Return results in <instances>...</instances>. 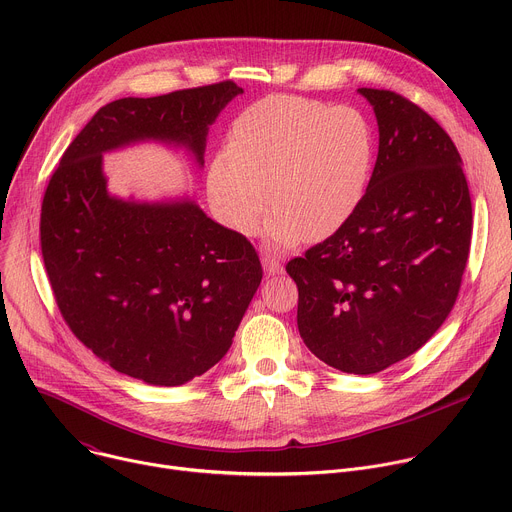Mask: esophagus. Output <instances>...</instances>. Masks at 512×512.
<instances>
[{"label":"esophagus","instance_id":"obj_1","mask_svg":"<svg viewBox=\"0 0 512 512\" xmlns=\"http://www.w3.org/2000/svg\"><path fill=\"white\" fill-rule=\"evenodd\" d=\"M261 263H263V271H265L267 275H277V273L283 271V265L279 263V259H275V257H271V255H263Z\"/></svg>","mask_w":512,"mask_h":512}]
</instances>
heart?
Returning a JSON list of instances; mask_svg holds the SVG:
<instances>
[{"mask_svg":"<svg viewBox=\"0 0 512 512\" xmlns=\"http://www.w3.org/2000/svg\"><path fill=\"white\" fill-rule=\"evenodd\" d=\"M375 162L371 123L354 107L271 95L231 125L227 154L208 168V198L223 221L253 235L267 210L271 249L324 241L356 212Z\"/></svg>","mask_w":512,"mask_h":512,"instance_id":"1","label":"heart"}]
</instances>
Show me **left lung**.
<instances>
[{
    "instance_id": "8db88e82",
    "label": "left lung",
    "mask_w": 512,
    "mask_h": 512,
    "mask_svg": "<svg viewBox=\"0 0 512 512\" xmlns=\"http://www.w3.org/2000/svg\"><path fill=\"white\" fill-rule=\"evenodd\" d=\"M373 105L379 156L350 221L285 267L298 330L330 367L373 375L419 350L452 312L472 239V202L450 135L393 91Z\"/></svg>"
}]
</instances>
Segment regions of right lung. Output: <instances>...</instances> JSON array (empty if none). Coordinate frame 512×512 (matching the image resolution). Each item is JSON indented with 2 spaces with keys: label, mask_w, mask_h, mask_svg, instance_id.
<instances>
[{
  "label": "right lung",
  "mask_w": 512,
  "mask_h": 512,
  "mask_svg": "<svg viewBox=\"0 0 512 512\" xmlns=\"http://www.w3.org/2000/svg\"><path fill=\"white\" fill-rule=\"evenodd\" d=\"M241 93L225 81L101 107L44 194L42 257L62 318L115 371L148 385H184L227 354L263 269L253 245L190 196H113L103 156L154 141L202 168L210 125Z\"/></svg>",
  "instance_id": "1"
}]
</instances>
